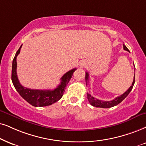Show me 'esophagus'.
Instances as JSON below:
<instances>
[{
  "label": "esophagus",
  "instance_id": "obj_1",
  "mask_svg": "<svg viewBox=\"0 0 146 146\" xmlns=\"http://www.w3.org/2000/svg\"><path fill=\"white\" fill-rule=\"evenodd\" d=\"M81 67H84V63H82V64H81Z\"/></svg>",
  "mask_w": 146,
  "mask_h": 146
}]
</instances>
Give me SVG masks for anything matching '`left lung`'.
<instances>
[{"label":"left lung","instance_id":"left-lung-1","mask_svg":"<svg viewBox=\"0 0 146 146\" xmlns=\"http://www.w3.org/2000/svg\"><path fill=\"white\" fill-rule=\"evenodd\" d=\"M123 48L125 50L129 52L128 48L126 47V46L123 44ZM134 64V63H133ZM89 80V74H88V72H86V86H87V82H88ZM135 84V74H134V79L132 83V86H131V87L129 88L128 90H127L126 92H125L124 94H123L122 95L119 96L114 98V100H112L111 101H103V100H98L96 98L92 96L90 94H88V99L89 102L90 103V104L92 105L93 106L95 107H98V108H110V107H113L114 106H117V104H119V103H121L122 101L124 100L125 98H126L127 96H128L129 94L130 93V92L132 90L133 87V85Z\"/></svg>","mask_w":146,"mask_h":146}]
</instances>
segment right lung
<instances>
[{"label": "right lung", "instance_id": "1", "mask_svg": "<svg viewBox=\"0 0 146 146\" xmlns=\"http://www.w3.org/2000/svg\"><path fill=\"white\" fill-rule=\"evenodd\" d=\"M21 46L22 45L17 51L12 64L11 79L15 90L25 100L36 107L49 106L59 100L63 95L66 86L69 82L76 69L75 68L67 72L60 79L61 82L59 86L52 90H33L25 88L19 83L17 75V56L19 54Z\"/></svg>", "mask_w": 146, "mask_h": 146}]
</instances>
